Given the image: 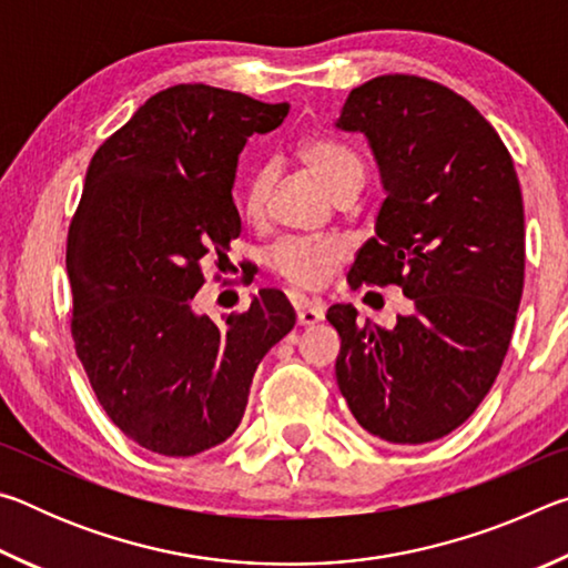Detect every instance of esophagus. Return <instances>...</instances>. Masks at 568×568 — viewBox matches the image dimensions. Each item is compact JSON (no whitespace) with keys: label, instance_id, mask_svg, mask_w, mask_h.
Here are the masks:
<instances>
[{"label":"esophagus","instance_id":"esophagus-1","mask_svg":"<svg viewBox=\"0 0 568 568\" xmlns=\"http://www.w3.org/2000/svg\"><path fill=\"white\" fill-rule=\"evenodd\" d=\"M295 321L297 325H315L323 321V307L311 301H295Z\"/></svg>","mask_w":568,"mask_h":568}]
</instances>
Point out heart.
Returning a JSON list of instances; mask_svg holds the SVG:
<instances>
[{
	"instance_id": "obj_1",
	"label": "heart",
	"mask_w": 568,
	"mask_h": 568,
	"mask_svg": "<svg viewBox=\"0 0 568 568\" xmlns=\"http://www.w3.org/2000/svg\"><path fill=\"white\" fill-rule=\"evenodd\" d=\"M303 168L338 200H351L365 182V160L361 152L331 138H307L295 150ZM275 185V168L257 165L245 180L240 210L247 223H261L267 210V200ZM345 255L338 240L321 237H287L273 247L267 265L295 291H318L331 281L335 267Z\"/></svg>"
}]
</instances>
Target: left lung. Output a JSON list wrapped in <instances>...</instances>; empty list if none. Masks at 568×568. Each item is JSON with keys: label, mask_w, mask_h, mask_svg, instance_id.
<instances>
[{"label": "left lung", "mask_w": 568, "mask_h": 568, "mask_svg": "<svg viewBox=\"0 0 568 568\" xmlns=\"http://www.w3.org/2000/svg\"><path fill=\"white\" fill-rule=\"evenodd\" d=\"M338 128L368 134L388 192L348 283L398 285L413 311L386 328L331 305L335 378L368 434L428 444L474 416L511 345L526 265L521 185L484 114L426 77L361 84Z\"/></svg>", "instance_id": "1"}]
</instances>
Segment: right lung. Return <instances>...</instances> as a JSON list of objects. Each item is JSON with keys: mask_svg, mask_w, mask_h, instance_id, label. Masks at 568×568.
I'll return each mask as SVG.
<instances>
[{"mask_svg": "<svg viewBox=\"0 0 568 568\" xmlns=\"http://www.w3.org/2000/svg\"><path fill=\"white\" fill-rule=\"evenodd\" d=\"M287 110L175 84L112 132L88 168L67 233L74 353L108 418L152 454L195 456L233 436L257 363L295 325L273 287L225 323L192 313L205 265L240 235V150Z\"/></svg>", "mask_w": 568, "mask_h": 568, "instance_id": "right-lung-1", "label": "right lung"}]
</instances>
